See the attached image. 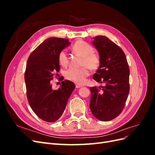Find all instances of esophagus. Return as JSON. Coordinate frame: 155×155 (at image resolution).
<instances>
[{
	"instance_id": "obj_1",
	"label": "esophagus",
	"mask_w": 155,
	"mask_h": 155,
	"mask_svg": "<svg viewBox=\"0 0 155 155\" xmlns=\"http://www.w3.org/2000/svg\"><path fill=\"white\" fill-rule=\"evenodd\" d=\"M76 87L77 88H81V87H82V85H76Z\"/></svg>"
}]
</instances>
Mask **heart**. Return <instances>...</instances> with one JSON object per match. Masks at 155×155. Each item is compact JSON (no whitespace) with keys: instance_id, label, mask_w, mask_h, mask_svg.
<instances>
[{"instance_id":"1","label":"heart","mask_w":155,"mask_h":155,"mask_svg":"<svg viewBox=\"0 0 155 155\" xmlns=\"http://www.w3.org/2000/svg\"><path fill=\"white\" fill-rule=\"evenodd\" d=\"M73 50L76 54L83 57L82 62L83 66L81 68H70L65 72V77L68 80L78 84L85 83L87 78L89 75V68L94 70L98 68L100 64V59L99 55L94 54V48L92 46L83 41H78L75 43L72 47ZM59 63L63 67L68 64V57L65 50L60 51L58 56Z\"/></svg>"}]
</instances>
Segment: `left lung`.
Returning a JSON list of instances; mask_svg holds the SVG:
<instances>
[{"label": "left lung", "mask_w": 155, "mask_h": 155, "mask_svg": "<svg viewBox=\"0 0 155 155\" xmlns=\"http://www.w3.org/2000/svg\"><path fill=\"white\" fill-rule=\"evenodd\" d=\"M100 64L93 79L104 86L91 87L90 109L95 118L110 121L124 109L129 92V68L124 51L104 35L93 38Z\"/></svg>", "instance_id": "1"}]
</instances>
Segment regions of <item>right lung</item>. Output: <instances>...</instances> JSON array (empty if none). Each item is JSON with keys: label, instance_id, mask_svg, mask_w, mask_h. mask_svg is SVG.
I'll return each instance as SVG.
<instances>
[{"label": "right lung", "instance_id": "1", "mask_svg": "<svg viewBox=\"0 0 155 155\" xmlns=\"http://www.w3.org/2000/svg\"><path fill=\"white\" fill-rule=\"evenodd\" d=\"M70 45L68 39L50 37L32 51L27 61L25 79L29 104L39 118L48 122L61 116L76 87L64 80L58 90H53L50 83L59 70V54Z\"/></svg>", "mask_w": 155, "mask_h": 155}]
</instances>
